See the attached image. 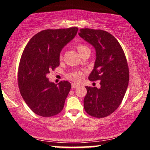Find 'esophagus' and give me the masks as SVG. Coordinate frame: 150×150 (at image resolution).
Here are the masks:
<instances>
[{
  "mask_svg": "<svg viewBox=\"0 0 150 150\" xmlns=\"http://www.w3.org/2000/svg\"><path fill=\"white\" fill-rule=\"evenodd\" d=\"M79 86L78 84H76V83H72V88H76Z\"/></svg>",
  "mask_w": 150,
  "mask_h": 150,
  "instance_id": "esophagus-1",
  "label": "esophagus"
}]
</instances>
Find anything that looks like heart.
I'll use <instances>...</instances> for the list:
<instances>
[{
	"label": "heart",
	"instance_id": "1",
	"mask_svg": "<svg viewBox=\"0 0 150 150\" xmlns=\"http://www.w3.org/2000/svg\"><path fill=\"white\" fill-rule=\"evenodd\" d=\"M77 50L78 51L79 53H80L81 51H83L84 49H87V46L84 45V44H77L76 46ZM60 59L62 58V54H60L59 56ZM82 76H83V74L81 71H77V70H75V71H72L70 73L67 74V77L68 79L72 81H75V82H78L80 81L81 79L82 78Z\"/></svg>",
	"mask_w": 150,
	"mask_h": 150
}]
</instances>
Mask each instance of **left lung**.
I'll list each match as a JSON object with an SVG mask.
<instances>
[{"instance_id":"1","label":"left lung","mask_w":150,"mask_h":150,"mask_svg":"<svg viewBox=\"0 0 150 150\" xmlns=\"http://www.w3.org/2000/svg\"><path fill=\"white\" fill-rule=\"evenodd\" d=\"M79 35L96 49L91 81L100 80V88L86 87L84 108L87 114L104 118L114 112L121 104L129 81V69L124 51L118 40L104 30L80 29Z\"/></svg>"}]
</instances>
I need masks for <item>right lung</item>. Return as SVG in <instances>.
<instances>
[{"instance_id":"1","label":"right lung","mask_w":150,"mask_h":150,"mask_svg":"<svg viewBox=\"0 0 150 150\" xmlns=\"http://www.w3.org/2000/svg\"><path fill=\"white\" fill-rule=\"evenodd\" d=\"M78 28L45 30L38 32L26 45L18 67L20 92L36 114L51 117L61 112L71 85L65 80L58 85L46 75L59 66L61 49L76 35Z\"/></svg>"}]
</instances>
